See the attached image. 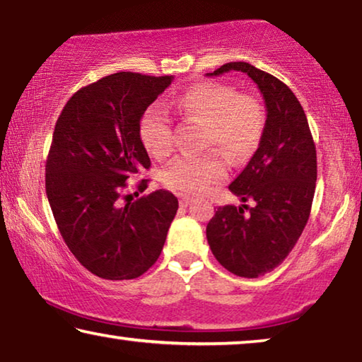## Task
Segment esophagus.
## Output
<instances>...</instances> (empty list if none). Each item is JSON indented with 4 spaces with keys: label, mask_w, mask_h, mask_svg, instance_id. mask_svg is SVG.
<instances>
[{
    "label": "esophagus",
    "mask_w": 362,
    "mask_h": 362,
    "mask_svg": "<svg viewBox=\"0 0 362 362\" xmlns=\"http://www.w3.org/2000/svg\"><path fill=\"white\" fill-rule=\"evenodd\" d=\"M191 197L189 196H180V206L181 207H187L191 204Z\"/></svg>",
    "instance_id": "esophagus-1"
}]
</instances>
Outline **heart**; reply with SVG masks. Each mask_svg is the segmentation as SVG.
Wrapping results in <instances>:
<instances>
[{
    "label": "heart",
    "mask_w": 362,
    "mask_h": 362,
    "mask_svg": "<svg viewBox=\"0 0 362 362\" xmlns=\"http://www.w3.org/2000/svg\"><path fill=\"white\" fill-rule=\"evenodd\" d=\"M173 107L181 117L204 123V146L219 148L234 165H244L259 150L265 132V110L254 95L239 93L229 83L202 82L182 92ZM140 140L156 160L173 151L171 118L158 103L141 115ZM226 177L227 163L217 153L177 158L161 175L170 189L182 194H201Z\"/></svg>",
    "instance_id": "b5f03b06"
}]
</instances>
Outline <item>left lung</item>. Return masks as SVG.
<instances>
[{
	"label": "left lung",
	"instance_id": "left-lung-1",
	"mask_svg": "<svg viewBox=\"0 0 362 362\" xmlns=\"http://www.w3.org/2000/svg\"><path fill=\"white\" fill-rule=\"evenodd\" d=\"M239 71L257 83L267 120L259 150L229 189L242 202L217 207L206 227L207 244L230 274L257 279L286 259L308 222L316 186V148L295 93L247 62H229L207 76Z\"/></svg>",
	"mask_w": 362,
	"mask_h": 362
}]
</instances>
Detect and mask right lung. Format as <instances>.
Here are the masks:
<instances>
[{
	"label": "right lung",
	"mask_w": 362,
	"mask_h": 362,
	"mask_svg": "<svg viewBox=\"0 0 362 362\" xmlns=\"http://www.w3.org/2000/svg\"><path fill=\"white\" fill-rule=\"evenodd\" d=\"M171 82L173 76L112 74L74 93L57 118L46 194L69 250L100 279L145 274L176 216V196L165 189L120 201L125 182L151 165L140 120ZM138 187L146 189V180Z\"/></svg>",
	"instance_id": "add662e5"
}]
</instances>
